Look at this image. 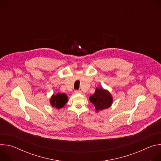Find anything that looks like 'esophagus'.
Here are the masks:
<instances>
[{
	"mask_svg": "<svg viewBox=\"0 0 161 161\" xmlns=\"http://www.w3.org/2000/svg\"><path fill=\"white\" fill-rule=\"evenodd\" d=\"M75 94H80V93H81V91L79 90H76L75 91Z\"/></svg>",
	"mask_w": 161,
	"mask_h": 161,
	"instance_id": "34e87169",
	"label": "esophagus"
}]
</instances>
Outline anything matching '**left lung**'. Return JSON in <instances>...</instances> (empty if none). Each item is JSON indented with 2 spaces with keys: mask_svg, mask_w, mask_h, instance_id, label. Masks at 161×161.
Instances as JSON below:
<instances>
[{
  "mask_svg": "<svg viewBox=\"0 0 161 161\" xmlns=\"http://www.w3.org/2000/svg\"><path fill=\"white\" fill-rule=\"evenodd\" d=\"M89 99L94 105L97 111L108 108L113 101L111 94L103 88H96L94 94L90 96Z\"/></svg>",
  "mask_w": 161,
  "mask_h": 161,
  "instance_id": "obj_1",
  "label": "left lung"
}]
</instances>
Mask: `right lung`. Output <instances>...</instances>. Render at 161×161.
<instances>
[{
	"label": "right lung",
	"mask_w": 161,
	"mask_h": 161,
	"mask_svg": "<svg viewBox=\"0 0 161 161\" xmlns=\"http://www.w3.org/2000/svg\"><path fill=\"white\" fill-rule=\"evenodd\" d=\"M67 101V97L64 94H57L52 97L51 104L53 107L60 109L64 106Z\"/></svg>",
	"instance_id": "add662e5"
}]
</instances>
